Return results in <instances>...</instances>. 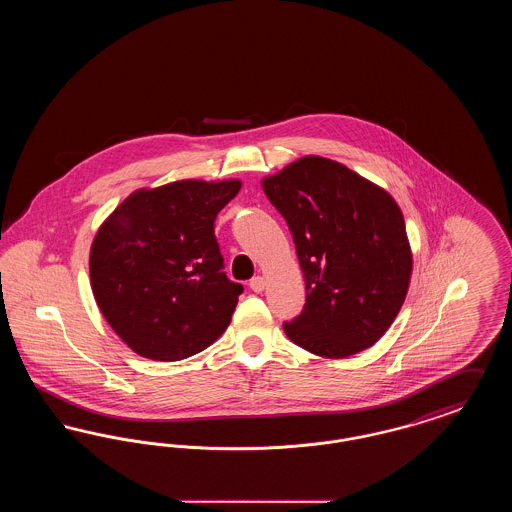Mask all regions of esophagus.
Segmentation results:
<instances>
[{
  "instance_id": "34e87169",
  "label": "esophagus",
  "mask_w": 512,
  "mask_h": 512,
  "mask_svg": "<svg viewBox=\"0 0 512 512\" xmlns=\"http://www.w3.org/2000/svg\"><path fill=\"white\" fill-rule=\"evenodd\" d=\"M265 278L263 276H253L251 278V282H249V288L253 290V292L261 293L263 290H265Z\"/></svg>"
}]
</instances>
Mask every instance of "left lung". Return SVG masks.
Segmentation results:
<instances>
[{
  "label": "left lung",
  "instance_id": "1",
  "mask_svg": "<svg viewBox=\"0 0 512 512\" xmlns=\"http://www.w3.org/2000/svg\"><path fill=\"white\" fill-rule=\"evenodd\" d=\"M261 184L288 222L305 278L307 303L284 322L286 336L324 359L365 351L388 332L411 284L413 251L397 201L318 155Z\"/></svg>",
  "mask_w": 512,
  "mask_h": 512
}]
</instances>
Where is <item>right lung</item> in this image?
Returning a JSON list of instances; mask_svg holds the SVG:
<instances>
[{"label": "right lung", "mask_w": 512, "mask_h": 512, "mask_svg": "<svg viewBox=\"0 0 512 512\" xmlns=\"http://www.w3.org/2000/svg\"><path fill=\"white\" fill-rule=\"evenodd\" d=\"M238 178L176 180L128 195L103 220L90 249L99 311L134 353L182 361L228 328L242 284L230 282L215 238Z\"/></svg>", "instance_id": "1"}]
</instances>
